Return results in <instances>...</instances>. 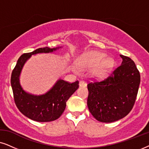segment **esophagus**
<instances>
[{
	"instance_id": "esophagus-1",
	"label": "esophagus",
	"mask_w": 149,
	"mask_h": 149,
	"mask_svg": "<svg viewBox=\"0 0 149 149\" xmlns=\"http://www.w3.org/2000/svg\"><path fill=\"white\" fill-rule=\"evenodd\" d=\"M79 86H80V87H86V83L84 81L81 80V81H80V83H79Z\"/></svg>"
}]
</instances>
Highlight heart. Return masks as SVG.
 Segmentation results:
<instances>
[{
	"instance_id": "1",
	"label": "heart",
	"mask_w": 149,
	"mask_h": 149,
	"mask_svg": "<svg viewBox=\"0 0 149 149\" xmlns=\"http://www.w3.org/2000/svg\"><path fill=\"white\" fill-rule=\"evenodd\" d=\"M106 55L101 53H89L81 57L78 61V66L81 69H86L93 67L91 69L93 76L99 78L108 77L114 69L115 61L112 58H106Z\"/></svg>"
}]
</instances>
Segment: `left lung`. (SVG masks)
Listing matches in <instances>:
<instances>
[{
  "mask_svg": "<svg viewBox=\"0 0 149 149\" xmlns=\"http://www.w3.org/2000/svg\"><path fill=\"white\" fill-rule=\"evenodd\" d=\"M121 65L102 81L89 82L87 105L94 117L102 123L121 119L132 110L140 83V75L130 57L120 55Z\"/></svg>",
  "mask_w": 149,
  "mask_h": 149,
  "instance_id": "1",
  "label": "left lung"
}]
</instances>
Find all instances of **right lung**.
Here are the masks:
<instances>
[{
    "mask_svg": "<svg viewBox=\"0 0 149 149\" xmlns=\"http://www.w3.org/2000/svg\"><path fill=\"white\" fill-rule=\"evenodd\" d=\"M58 49L41 47L19 57L11 77L13 99L20 112L30 119L37 122H49L56 120L64 112L66 102L79 87L78 80L73 83L58 80L54 86L45 94L34 95L25 92L19 84V75L22 67L32 55L49 53Z\"/></svg>",
    "mask_w": 149,
    "mask_h": 149,
    "instance_id": "add662e5",
    "label": "right lung"
}]
</instances>
